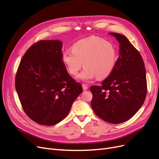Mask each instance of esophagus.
I'll return each mask as SVG.
<instances>
[{
  "mask_svg": "<svg viewBox=\"0 0 159 159\" xmlns=\"http://www.w3.org/2000/svg\"><path fill=\"white\" fill-rule=\"evenodd\" d=\"M82 86H83V89L84 90H86L88 89V86L86 84H82Z\"/></svg>",
  "mask_w": 159,
  "mask_h": 159,
  "instance_id": "obj_1",
  "label": "esophagus"
}]
</instances>
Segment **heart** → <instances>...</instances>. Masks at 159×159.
Here are the masks:
<instances>
[{"instance_id": "b5f03b06", "label": "heart", "mask_w": 159, "mask_h": 159, "mask_svg": "<svg viewBox=\"0 0 159 159\" xmlns=\"http://www.w3.org/2000/svg\"><path fill=\"white\" fill-rule=\"evenodd\" d=\"M62 60L72 75L77 74L84 66L85 68L79 75L81 80H103L113 73L117 54L115 46L109 41L92 36L76 42L72 51L63 53Z\"/></svg>"}]
</instances>
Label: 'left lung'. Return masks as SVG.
Returning a JSON list of instances; mask_svg holds the SVG:
<instances>
[{
	"label": "left lung",
	"instance_id": "obj_1",
	"mask_svg": "<svg viewBox=\"0 0 159 159\" xmlns=\"http://www.w3.org/2000/svg\"><path fill=\"white\" fill-rule=\"evenodd\" d=\"M119 41V57L113 73L102 86H92L91 106L96 115L112 124L125 122L142 106L147 94V79L142 56L128 39L109 33Z\"/></svg>",
	"mask_w": 159,
	"mask_h": 159
}]
</instances>
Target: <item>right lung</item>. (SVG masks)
Here are the masks:
<instances>
[{
  "instance_id": "1",
  "label": "right lung",
  "mask_w": 159,
  "mask_h": 159,
  "mask_svg": "<svg viewBox=\"0 0 159 159\" xmlns=\"http://www.w3.org/2000/svg\"><path fill=\"white\" fill-rule=\"evenodd\" d=\"M62 43L40 40L25 52L17 69L15 84L26 115L41 125L63 120L83 92L62 61Z\"/></svg>"
}]
</instances>
